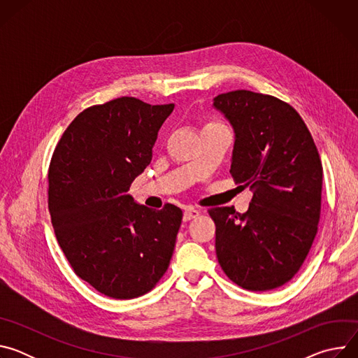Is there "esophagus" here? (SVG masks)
Listing matches in <instances>:
<instances>
[{
  "mask_svg": "<svg viewBox=\"0 0 358 358\" xmlns=\"http://www.w3.org/2000/svg\"><path fill=\"white\" fill-rule=\"evenodd\" d=\"M199 215V211L198 210H194V208H189V210H185L184 211V215H182V220L187 222V221H191L194 218H196Z\"/></svg>",
  "mask_w": 358,
  "mask_h": 358,
  "instance_id": "obj_1",
  "label": "esophagus"
}]
</instances>
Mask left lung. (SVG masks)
<instances>
[{"mask_svg":"<svg viewBox=\"0 0 358 358\" xmlns=\"http://www.w3.org/2000/svg\"><path fill=\"white\" fill-rule=\"evenodd\" d=\"M235 133L231 174L253 196L245 214L208 210L215 249L238 286L264 292L289 282L312 248L322 208L323 167L313 137L285 101L250 90L214 97Z\"/></svg>","mask_w":358,"mask_h":358,"instance_id":"left-lung-1","label":"left lung"}]
</instances>
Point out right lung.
Returning a JSON list of instances; mask_svg holds the SVG:
<instances>
[{
	"instance_id": "right-lung-1",
	"label": "right lung",
	"mask_w": 358,
	"mask_h": 358,
	"mask_svg": "<svg viewBox=\"0 0 358 358\" xmlns=\"http://www.w3.org/2000/svg\"><path fill=\"white\" fill-rule=\"evenodd\" d=\"M174 105L119 97L87 108L68 126L49 166V213L75 273L113 299L150 292L173 257L182 211H156L129 194L150 164Z\"/></svg>"
}]
</instances>
